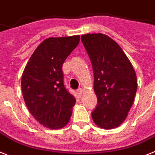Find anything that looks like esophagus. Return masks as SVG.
I'll use <instances>...</instances> for the list:
<instances>
[{
    "label": "esophagus",
    "mask_w": 155,
    "mask_h": 155,
    "mask_svg": "<svg viewBox=\"0 0 155 155\" xmlns=\"http://www.w3.org/2000/svg\"><path fill=\"white\" fill-rule=\"evenodd\" d=\"M77 92H78V94L79 96H81L83 93V89L82 88H78V89L77 90Z\"/></svg>",
    "instance_id": "esophagus-1"
}]
</instances>
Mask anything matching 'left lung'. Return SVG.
<instances>
[{
    "instance_id": "obj_1",
    "label": "left lung",
    "mask_w": 155,
    "mask_h": 155,
    "mask_svg": "<svg viewBox=\"0 0 155 155\" xmlns=\"http://www.w3.org/2000/svg\"><path fill=\"white\" fill-rule=\"evenodd\" d=\"M90 58L98 104L92 113L96 125L105 129L121 125L128 116L137 90V74L121 48L103 34L82 35Z\"/></svg>"
}]
</instances>
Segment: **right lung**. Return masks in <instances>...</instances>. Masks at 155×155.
Wrapping results in <instances>:
<instances>
[{
    "label": "right lung",
    "instance_id": "obj_1",
    "mask_svg": "<svg viewBox=\"0 0 155 155\" xmlns=\"http://www.w3.org/2000/svg\"><path fill=\"white\" fill-rule=\"evenodd\" d=\"M79 41V35L47 38L34 51L22 73L25 104L34 118L48 129H61L72 115L76 100L65 88L62 67Z\"/></svg>",
    "mask_w": 155,
    "mask_h": 155
}]
</instances>
